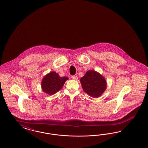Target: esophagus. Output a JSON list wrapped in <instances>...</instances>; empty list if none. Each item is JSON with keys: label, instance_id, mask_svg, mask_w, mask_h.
Listing matches in <instances>:
<instances>
[{"label": "esophagus", "instance_id": "1", "mask_svg": "<svg viewBox=\"0 0 148 148\" xmlns=\"http://www.w3.org/2000/svg\"><path fill=\"white\" fill-rule=\"evenodd\" d=\"M71 79H73V80H77V76H75V75L71 76Z\"/></svg>", "mask_w": 148, "mask_h": 148}]
</instances>
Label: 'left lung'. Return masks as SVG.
<instances>
[{"label": "left lung", "instance_id": "obj_1", "mask_svg": "<svg viewBox=\"0 0 148 148\" xmlns=\"http://www.w3.org/2000/svg\"><path fill=\"white\" fill-rule=\"evenodd\" d=\"M83 90L90 96L97 98L101 96L107 88L106 79L97 71L90 70L80 79Z\"/></svg>", "mask_w": 148, "mask_h": 148}]
</instances>
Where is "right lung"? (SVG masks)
Instances as JSON below:
<instances>
[{
    "mask_svg": "<svg viewBox=\"0 0 148 148\" xmlns=\"http://www.w3.org/2000/svg\"><path fill=\"white\" fill-rule=\"evenodd\" d=\"M67 80H68V77H59L58 73L51 71L43 77L41 82L42 89L48 95H53L63 88Z\"/></svg>",
    "mask_w": 148,
    "mask_h": 148,
    "instance_id": "right-lung-1",
    "label": "right lung"
}]
</instances>
